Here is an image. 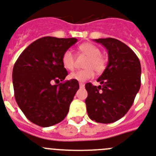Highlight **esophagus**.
I'll list each match as a JSON object with an SVG mask.
<instances>
[{"mask_svg": "<svg viewBox=\"0 0 156 156\" xmlns=\"http://www.w3.org/2000/svg\"><path fill=\"white\" fill-rule=\"evenodd\" d=\"M79 84H80V87H84V83H82V82H80Z\"/></svg>", "mask_w": 156, "mask_h": 156, "instance_id": "1", "label": "esophagus"}]
</instances>
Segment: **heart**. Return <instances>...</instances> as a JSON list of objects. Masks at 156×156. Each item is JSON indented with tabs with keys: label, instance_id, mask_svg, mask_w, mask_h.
<instances>
[{
	"label": "heart",
	"instance_id": "obj_1",
	"mask_svg": "<svg viewBox=\"0 0 156 156\" xmlns=\"http://www.w3.org/2000/svg\"><path fill=\"white\" fill-rule=\"evenodd\" d=\"M78 49L81 54L87 56L84 64V68L86 69L71 73L69 76L70 79L82 82L93 77L94 70L96 73L104 72L106 68V60L102 55H100V50L98 47L94 45L93 44L84 43L80 44ZM61 61L63 66L67 70H73L74 69L75 57L71 50H67L64 52Z\"/></svg>",
	"mask_w": 156,
	"mask_h": 156
}]
</instances>
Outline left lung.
<instances>
[{
    "label": "left lung",
    "instance_id": "1",
    "mask_svg": "<svg viewBox=\"0 0 156 156\" xmlns=\"http://www.w3.org/2000/svg\"><path fill=\"white\" fill-rule=\"evenodd\" d=\"M94 41L107 48L108 63L97 79L100 85L85 84L87 115L97 123H111L121 119L133 104L141 85V65L136 53L119 40Z\"/></svg>",
    "mask_w": 156,
    "mask_h": 156
}]
</instances>
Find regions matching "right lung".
<instances>
[{
  "label": "right lung",
  "mask_w": 156,
  "mask_h": 156,
  "mask_svg": "<svg viewBox=\"0 0 156 156\" xmlns=\"http://www.w3.org/2000/svg\"><path fill=\"white\" fill-rule=\"evenodd\" d=\"M76 42V38L42 37L28 46L16 60L12 69L14 96L32 123L50 127L66 117L80 86L76 80L64 81L68 72L61 58ZM53 82L57 84L52 85Z\"/></svg>",
  "instance_id": "add662e5"
}]
</instances>
